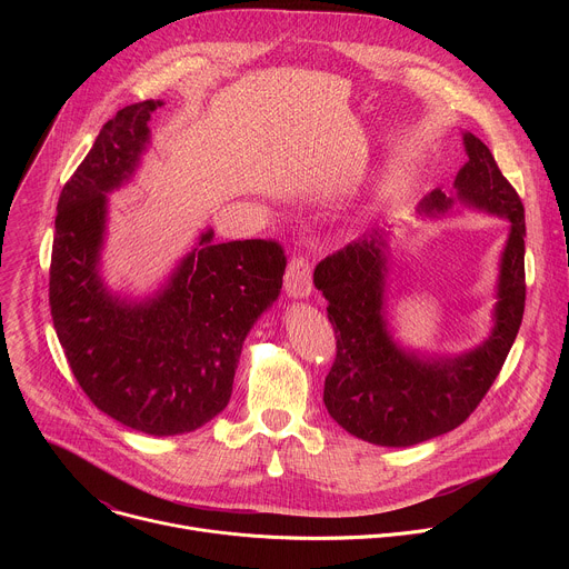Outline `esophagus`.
<instances>
[{
  "label": "esophagus",
  "mask_w": 569,
  "mask_h": 569,
  "mask_svg": "<svg viewBox=\"0 0 569 569\" xmlns=\"http://www.w3.org/2000/svg\"><path fill=\"white\" fill-rule=\"evenodd\" d=\"M286 292L290 297H308L312 290V266L306 257H292L286 270Z\"/></svg>",
  "instance_id": "esophagus-1"
}]
</instances>
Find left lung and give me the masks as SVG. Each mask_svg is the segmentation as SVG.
Returning <instances> with one entry per match:
<instances>
[{
	"label": "left lung",
	"instance_id": "obj_1",
	"mask_svg": "<svg viewBox=\"0 0 569 569\" xmlns=\"http://www.w3.org/2000/svg\"><path fill=\"white\" fill-rule=\"evenodd\" d=\"M468 161L455 180L457 198L511 220L502 257L493 336L452 360L402 353L382 317L385 231H373L323 259L315 286L329 299L336 360L323 405L353 437L389 448L415 446L459 428L491 389L525 315V207L481 139L463 134ZM452 198L435 189L421 211H446Z\"/></svg>",
	"mask_w": 569,
	"mask_h": 569
}]
</instances>
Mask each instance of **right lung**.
Here are the masks:
<instances>
[{"label": "right lung", "mask_w": 569, "mask_h": 569, "mask_svg": "<svg viewBox=\"0 0 569 569\" xmlns=\"http://www.w3.org/2000/svg\"><path fill=\"white\" fill-rule=\"evenodd\" d=\"M157 106L119 110L62 187L49 306L69 369L97 408L132 430L173 437L227 408L242 342L279 297L288 259L272 238L211 246L207 231L154 299L132 306L106 292L97 270L106 193L132 176Z\"/></svg>", "instance_id": "1"}]
</instances>
